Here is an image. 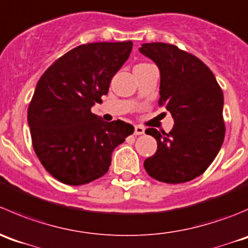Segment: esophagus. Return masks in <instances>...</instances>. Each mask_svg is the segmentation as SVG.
<instances>
[{
  "label": "esophagus",
  "instance_id": "esophagus-1",
  "mask_svg": "<svg viewBox=\"0 0 248 248\" xmlns=\"http://www.w3.org/2000/svg\"><path fill=\"white\" fill-rule=\"evenodd\" d=\"M134 134L135 135H143L144 134V127L140 126V125H136L134 127Z\"/></svg>",
  "mask_w": 248,
  "mask_h": 248
}]
</instances>
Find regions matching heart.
<instances>
[{
  "mask_svg": "<svg viewBox=\"0 0 248 248\" xmlns=\"http://www.w3.org/2000/svg\"><path fill=\"white\" fill-rule=\"evenodd\" d=\"M140 65H144V63H140Z\"/></svg>",
  "mask_w": 248,
  "mask_h": 248,
  "instance_id": "obj_1",
  "label": "heart"
}]
</instances>
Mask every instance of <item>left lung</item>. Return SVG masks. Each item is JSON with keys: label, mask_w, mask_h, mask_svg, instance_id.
Segmentation results:
<instances>
[{"label": "left lung", "mask_w": 248, "mask_h": 248, "mask_svg": "<svg viewBox=\"0 0 248 248\" xmlns=\"http://www.w3.org/2000/svg\"><path fill=\"white\" fill-rule=\"evenodd\" d=\"M140 53L160 71L159 106L172 116L166 134L149 127L158 148L143 165L151 177L165 183H183L205 172L222 147L223 92L212 71L200 59L173 44L143 43Z\"/></svg>", "instance_id": "8db88e82"}]
</instances>
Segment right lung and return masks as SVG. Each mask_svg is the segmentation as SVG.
<instances>
[{"label": "right lung", "mask_w": 248, "mask_h": 248, "mask_svg": "<svg viewBox=\"0 0 248 248\" xmlns=\"http://www.w3.org/2000/svg\"><path fill=\"white\" fill-rule=\"evenodd\" d=\"M132 42L78 46L42 75L28 109L32 146L42 165L60 182L82 186L108 171L112 152L134 132L123 121L92 113L108 93Z\"/></svg>", "instance_id": "1"}]
</instances>
